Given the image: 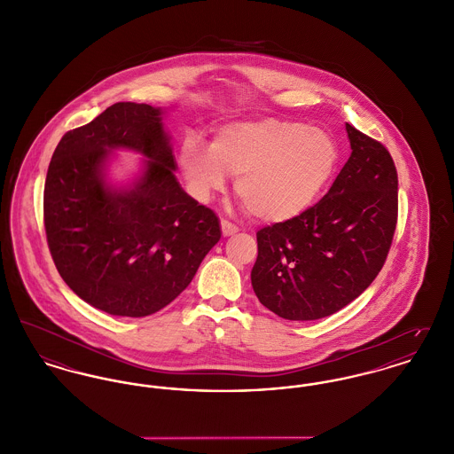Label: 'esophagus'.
<instances>
[{
  "mask_svg": "<svg viewBox=\"0 0 454 454\" xmlns=\"http://www.w3.org/2000/svg\"><path fill=\"white\" fill-rule=\"evenodd\" d=\"M220 225H222V234H223L225 238H227V236H234L236 232H239V227L234 225V223H231L229 220H222Z\"/></svg>",
  "mask_w": 454,
  "mask_h": 454,
  "instance_id": "esophagus-1",
  "label": "esophagus"
}]
</instances>
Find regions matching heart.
<instances>
[{
	"label": "heart",
	"mask_w": 454,
	"mask_h": 454,
	"mask_svg": "<svg viewBox=\"0 0 454 454\" xmlns=\"http://www.w3.org/2000/svg\"><path fill=\"white\" fill-rule=\"evenodd\" d=\"M178 165L198 200L222 191L227 173L256 220L279 223L307 211L338 165V147L323 129L265 118L222 126L209 149L187 138Z\"/></svg>",
	"instance_id": "obj_1"
}]
</instances>
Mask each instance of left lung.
Returning a JSON list of instances; mask_svg holds the SVG:
<instances>
[{
	"label": "left lung",
	"mask_w": 454,
	"mask_h": 454,
	"mask_svg": "<svg viewBox=\"0 0 454 454\" xmlns=\"http://www.w3.org/2000/svg\"><path fill=\"white\" fill-rule=\"evenodd\" d=\"M352 154L328 194L296 218L256 232L251 285L288 321L338 312L381 270L397 225V169L387 147L347 123Z\"/></svg>",
	"instance_id": "left-lung-1"
}]
</instances>
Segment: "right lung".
Listing matches in <instances>:
<instances>
[{"label":"right lung","mask_w":454,"mask_h":454,"mask_svg":"<svg viewBox=\"0 0 454 454\" xmlns=\"http://www.w3.org/2000/svg\"><path fill=\"white\" fill-rule=\"evenodd\" d=\"M138 150L146 171L124 192L103 180L113 148ZM161 109L118 102L67 131L48 166L43 220L53 263L86 303L111 316L145 317L196 276L222 231L213 209L175 178Z\"/></svg>","instance_id":"obj_1"}]
</instances>
